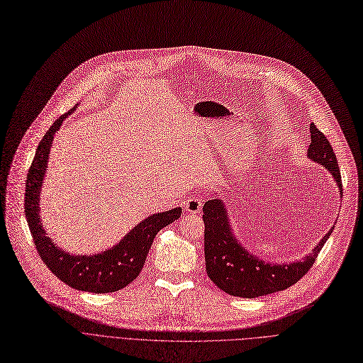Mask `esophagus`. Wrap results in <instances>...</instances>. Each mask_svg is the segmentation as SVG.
Here are the masks:
<instances>
[{
	"mask_svg": "<svg viewBox=\"0 0 363 363\" xmlns=\"http://www.w3.org/2000/svg\"><path fill=\"white\" fill-rule=\"evenodd\" d=\"M184 210H186L187 213H191V214L199 213V211L202 210V199H199V198L187 199V201L184 202Z\"/></svg>",
	"mask_w": 363,
	"mask_h": 363,
	"instance_id": "obj_1",
	"label": "esophagus"
}]
</instances>
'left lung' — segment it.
<instances>
[{
    "mask_svg": "<svg viewBox=\"0 0 363 363\" xmlns=\"http://www.w3.org/2000/svg\"><path fill=\"white\" fill-rule=\"evenodd\" d=\"M307 158L325 167L338 186L342 196L341 174L335 153L323 133L310 125V145ZM203 250L205 269L208 278L224 292L235 297L255 298L284 291L297 284L313 266L319 251L331 236L328 232L308 255L292 263H270L254 255L235 236L229 213L223 199L216 195L203 203Z\"/></svg>",
    "mask_w": 363,
    "mask_h": 363,
    "instance_id": "left-lung-1",
    "label": "left lung"
}]
</instances>
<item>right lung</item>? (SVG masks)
<instances>
[{
	"label": "right lung",
	"mask_w": 363,
	"mask_h": 363,
	"mask_svg": "<svg viewBox=\"0 0 363 363\" xmlns=\"http://www.w3.org/2000/svg\"><path fill=\"white\" fill-rule=\"evenodd\" d=\"M77 106L62 115L44 134L26 177L25 214L30 235L45 266L71 288L105 294L131 284L143 269L157 233L182 216V208L152 214L133 228L116 245L91 255H75L57 247L47 236L40 218V195L47 172L50 149L63 121Z\"/></svg>",
	"instance_id": "right-lung-1"
}]
</instances>
